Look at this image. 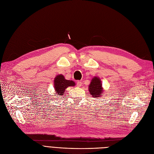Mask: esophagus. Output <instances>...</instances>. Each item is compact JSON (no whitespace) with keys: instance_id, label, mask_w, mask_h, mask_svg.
Listing matches in <instances>:
<instances>
[{"instance_id":"1","label":"esophagus","mask_w":154,"mask_h":154,"mask_svg":"<svg viewBox=\"0 0 154 154\" xmlns=\"http://www.w3.org/2000/svg\"><path fill=\"white\" fill-rule=\"evenodd\" d=\"M76 85H77L78 87H80L81 86H82V82H80V81H78V82H76Z\"/></svg>"}]
</instances>
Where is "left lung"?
Listing matches in <instances>:
<instances>
[{"instance_id": "8db88e82", "label": "left lung", "mask_w": 154, "mask_h": 154, "mask_svg": "<svg viewBox=\"0 0 154 154\" xmlns=\"http://www.w3.org/2000/svg\"><path fill=\"white\" fill-rule=\"evenodd\" d=\"M88 90L94 98L100 97L103 94V90L100 79L97 76L94 77L88 86Z\"/></svg>"}]
</instances>
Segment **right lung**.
Returning <instances> with one entry per match:
<instances>
[{"instance_id":"right-lung-1","label":"right lung","mask_w":154,"mask_h":154,"mask_svg":"<svg viewBox=\"0 0 154 154\" xmlns=\"http://www.w3.org/2000/svg\"><path fill=\"white\" fill-rule=\"evenodd\" d=\"M54 88L56 94L59 96L63 95L66 88L68 87H73L75 85V83L72 80L66 79L63 75H57L54 79Z\"/></svg>"}]
</instances>
